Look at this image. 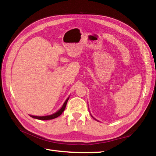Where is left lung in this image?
Instances as JSON below:
<instances>
[{"instance_id": "obj_1", "label": "left lung", "mask_w": 156, "mask_h": 156, "mask_svg": "<svg viewBox=\"0 0 156 156\" xmlns=\"http://www.w3.org/2000/svg\"><path fill=\"white\" fill-rule=\"evenodd\" d=\"M95 120H96V119H95Z\"/></svg>"}]
</instances>
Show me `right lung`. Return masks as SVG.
I'll return each mask as SVG.
<instances>
[{
  "label": "right lung",
  "mask_w": 156,
  "mask_h": 156,
  "mask_svg": "<svg viewBox=\"0 0 156 156\" xmlns=\"http://www.w3.org/2000/svg\"><path fill=\"white\" fill-rule=\"evenodd\" d=\"M69 98V97L67 99L66 101H65L63 106L61 107V108L60 110H58L57 112L54 113V114H52V115H48V116H43V117H38V116H33V115H30V116L31 117L35 118V119H39V120H50V119H53L58 117V116H60L62 114V112L64 111L65 109H66L67 101H68Z\"/></svg>",
  "instance_id": "right-lung-1"
}]
</instances>
